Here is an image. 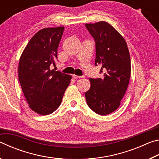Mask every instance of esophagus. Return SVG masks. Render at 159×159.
Wrapping results in <instances>:
<instances>
[{
  "instance_id": "1",
  "label": "esophagus",
  "mask_w": 159,
  "mask_h": 159,
  "mask_svg": "<svg viewBox=\"0 0 159 159\" xmlns=\"http://www.w3.org/2000/svg\"><path fill=\"white\" fill-rule=\"evenodd\" d=\"M83 76H76V75H73V78L74 79H81Z\"/></svg>"
}]
</instances>
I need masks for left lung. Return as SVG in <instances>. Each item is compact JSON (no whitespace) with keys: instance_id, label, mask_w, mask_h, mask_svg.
I'll list each match as a JSON object with an SVG mask.
<instances>
[{"instance_id":"8db88e82","label":"left lung","mask_w":159,"mask_h":159,"mask_svg":"<svg viewBox=\"0 0 159 159\" xmlns=\"http://www.w3.org/2000/svg\"><path fill=\"white\" fill-rule=\"evenodd\" d=\"M95 41V66H102V79H90V88L85 93L88 107L96 114L105 116L120 104L130 81V57L127 43L106 21L85 24Z\"/></svg>"}]
</instances>
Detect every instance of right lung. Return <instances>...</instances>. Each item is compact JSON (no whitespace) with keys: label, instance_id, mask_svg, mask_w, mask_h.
Here are the masks:
<instances>
[{"label":"right lung","instance_id":"add662e5","mask_svg":"<svg viewBox=\"0 0 159 159\" xmlns=\"http://www.w3.org/2000/svg\"><path fill=\"white\" fill-rule=\"evenodd\" d=\"M64 26L41 29L21 54L18 77L29 107L37 114H52L61 104L71 76L51 70L57 59Z\"/></svg>","mask_w":159,"mask_h":159}]
</instances>
